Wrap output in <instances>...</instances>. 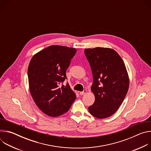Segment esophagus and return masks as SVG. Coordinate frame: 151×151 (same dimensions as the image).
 Listing matches in <instances>:
<instances>
[{"mask_svg":"<svg viewBox=\"0 0 151 151\" xmlns=\"http://www.w3.org/2000/svg\"><path fill=\"white\" fill-rule=\"evenodd\" d=\"M86 93H87V90H83V91L79 92V94H80V95H83V94H85Z\"/></svg>","mask_w":151,"mask_h":151,"instance_id":"34e87169","label":"esophagus"}]
</instances>
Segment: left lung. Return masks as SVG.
Segmentation results:
<instances>
[{
  "mask_svg": "<svg viewBox=\"0 0 151 151\" xmlns=\"http://www.w3.org/2000/svg\"><path fill=\"white\" fill-rule=\"evenodd\" d=\"M84 52L91 68V91L95 96L89 112L99 119L109 117L118 110L128 92L129 79L125 64L111 48L97 47Z\"/></svg>",
  "mask_w": 151,
  "mask_h": 151,
  "instance_id": "8db88e82",
  "label": "left lung"
}]
</instances>
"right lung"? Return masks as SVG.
Segmentation results:
<instances>
[{
    "instance_id": "obj_1",
    "label": "right lung",
    "mask_w": 151,
    "mask_h": 151,
    "mask_svg": "<svg viewBox=\"0 0 151 151\" xmlns=\"http://www.w3.org/2000/svg\"><path fill=\"white\" fill-rule=\"evenodd\" d=\"M75 48L58 45L50 46L32 58L28 68L30 94L39 108L45 114L55 117L67 112L76 99L67 79L66 72Z\"/></svg>"
}]
</instances>
